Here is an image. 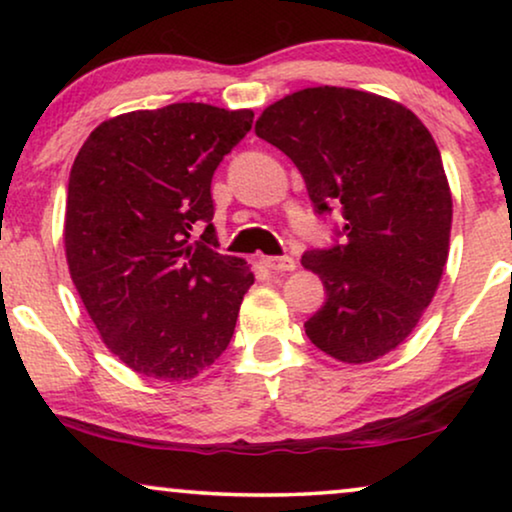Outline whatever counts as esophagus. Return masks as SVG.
I'll return each mask as SVG.
<instances>
[{
	"label": "esophagus",
	"mask_w": 512,
	"mask_h": 512,
	"mask_svg": "<svg viewBox=\"0 0 512 512\" xmlns=\"http://www.w3.org/2000/svg\"><path fill=\"white\" fill-rule=\"evenodd\" d=\"M263 265L272 272H293L296 261L291 256H263Z\"/></svg>",
	"instance_id": "34e87169"
}]
</instances>
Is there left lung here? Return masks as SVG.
Returning a JSON list of instances; mask_svg holds the SVG:
<instances>
[{"mask_svg":"<svg viewBox=\"0 0 512 512\" xmlns=\"http://www.w3.org/2000/svg\"><path fill=\"white\" fill-rule=\"evenodd\" d=\"M256 135L296 163L319 212L338 202L345 219L347 244L303 256L326 286L307 338L342 363L394 352L436 296L450 251L452 193L436 139L401 102L338 86L270 104Z\"/></svg>","mask_w":512,"mask_h":512,"instance_id":"left-lung-1","label":"left lung"}]
</instances>
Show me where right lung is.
I'll return each mask as SVG.
<instances>
[{"label": "right lung", "instance_id": "add662e5", "mask_svg": "<svg viewBox=\"0 0 512 512\" xmlns=\"http://www.w3.org/2000/svg\"><path fill=\"white\" fill-rule=\"evenodd\" d=\"M254 111L179 102L114 116L76 153L65 254L111 354L153 380H193L226 352L254 272L209 247L212 177ZM207 222L203 242L192 228Z\"/></svg>", "mask_w": 512, "mask_h": 512}]
</instances>
